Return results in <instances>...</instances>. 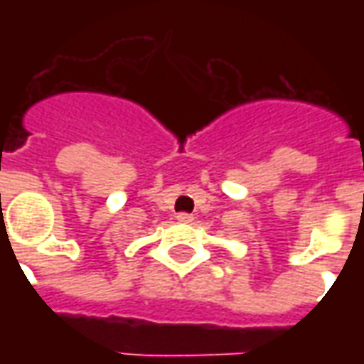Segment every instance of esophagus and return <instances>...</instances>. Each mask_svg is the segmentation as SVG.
Segmentation results:
<instances>
[{
  "mask_svg": "<svg viewBox=\"0 0 364 364\" xmlns=\"http://www.w3.org/2000/svg\"><path fill=\"white\" fill-rule=\"evenodd\" d=\"M177 220H179V222H185V224H189V222H193V214L179 213V214H177Z\"/></svg>",
  "mask_w": 364,
  "mask_h": 364,
  "instance_id": "1",
  "label": "esophagus"
}]
</instances>
